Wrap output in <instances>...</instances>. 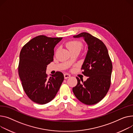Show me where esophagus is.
<instances>
[{
  "instance_id": "1",
  "label": "esophagus",
  "mask_w": 133,
  "mask_h": 133,
  "mask_svg": "<svg viewBox=\"0 0 133 133\" xmlns=\"http://www.w3.org/2000/svg\"><path fill=\"white\" fill-rule=\"evenodd\" d=\"M70 76V75L69 74H67V73L64 74V77H65V78H67L69 77Z\"/></svg>"
}]
</instances>
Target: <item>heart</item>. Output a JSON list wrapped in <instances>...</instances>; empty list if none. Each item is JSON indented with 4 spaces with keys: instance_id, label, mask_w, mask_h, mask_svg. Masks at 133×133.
<instances>
[{
    "instance_id": "1",
    "label": "heart",
    "mask_w": 133,
    "mask_h": 133,
    "mask_svg": "<svg viewBox=\"0 0 133 133\" xmlns=\"http://www.w3.org/2000/svg\"><path fill=\"white\" fill-rule=\"evenodd\" d=\"M66 46L70 51L74 50H80L82 48V43L79 41H72L68 42L66 44Z\"/></svg>"
}]
</instances>
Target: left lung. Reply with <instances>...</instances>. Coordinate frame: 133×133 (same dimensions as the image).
Returning a JSON list of instances; mask_svg holds the SVG:
<instances>
[{"instance_id": "1", "label": "left lung", "mask_w": 133, "mask_h": 133, "mask_svg": "<svg viewBox=\"0 0 133 133\" xmlns=\"http://www.w3.org/2000/svg\"><path fill=\"white\" fill-rule=\"evenodd\" d=\"M73 37H82L88 45V50L81 69L83 70L82 73L88 78L83 82V79L76 77L77 84L73 88V91L82 103L94 105L99 102L109 90L112 62L107 47L100 39L85 32Z\"/></svg>"}]
</instances>
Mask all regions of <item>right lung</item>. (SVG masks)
Masks as SVG:
<instances>
[{"mask_svg": "<svg viewBox=\"0 0 133 133\" xmlns=\"http://www.w3.org/2000/svg\"><path fill=\"white\" fill-rule=\"evenodd\" d=\"M62 38L40 35L25 44L21 50L19 75L24 91L35 103L45 104L51 101L64 81L60 72L49 78L46 74L47 65L54 60V48Z\"/></svg>", "mask_w": 133, "mask_h": 133, "instance_id": "right-lung-1", "label": "right lung"}]
</instances>
